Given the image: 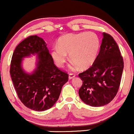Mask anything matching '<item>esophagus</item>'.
<instances>
[{"label": "esophagus", "mask_w": 134, "mask_h": 134, "mask_svg": "<svg viewBox=\"0 0 134 134\" xmlns=\"http://www.w3.org/2000/svg\"><path fill=\"white\" fill-rule=\"evenodd\" d=\"M75 77V75L74 74V73H70L69 74V79H72L74 78V77Z\"/></svg>", "instance_id": "obj_1"}]
</instances>
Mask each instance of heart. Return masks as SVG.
<instances>
[{"mask_svg":"<svg viewBox=\"0 0 134 134\" xmlns=\"http://www.w3.org/2000/svg\"><path fill=\"white\" fill-rule=\"evenodd\" d=\"M100 47V40L96 33L82 32L68 34L60 37L57 46L53 47L52 56L58 66L63 67L68 56L72 62L71 68H88L94 63Z\"/></svg>","mask_w":134,"mask_h":134,"instance_id":"1","label":"heart"}]
</instances>
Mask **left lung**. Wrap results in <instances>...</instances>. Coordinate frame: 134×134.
Masks as SVG:
<instances>
[{"mask_svg":"<svg viewBox=\"0 0 134 134\" xmlns=\"http://www.w3.org/2000/svg\"><path fill=\"white\" fill-rule=\"evenodd\" d=\"M103 36L94 63L79 74L83 81L79 96L85 103L93 107L105 105L114 98L124 67L123 57L113 36L106 32H103Z\"/></svg>","mask_w":134,"mask_h":134,"instance_id":"1","label":"left lung"}]
</instances>
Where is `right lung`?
I'll use <instances>...</instances> for the list:
<instances>
[{
	"mask_svg": "<svg viewBox=\"0 0 134 134\" xmlns=\"http://www.w3.org/2000/svg\"><path fill=\"white\" fill-rule=\"evenodd\" d=\"M38 54L37 68L27 74L21 66L22 58ZM10 74L18 98L27 107L43 111L57 101L63 85L68 81V74L54 64L52 57L42 38L30 36L17 45L13 54Z\"/></svg>",
	"mask_w": 134,
	"mask_h": 134,
	"instance_id": "right-lung-1",
	"label": "right lung"
}]
</instances>
